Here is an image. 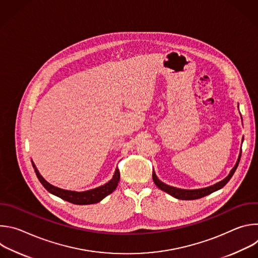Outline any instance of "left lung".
<instances>
[{"label":"left lung","instance_id":"obj_1","mask_svg":"<svg viewBox=\"0 0 258 258\" xmlns=\"http://www.w3.org/2000/svg\"><path fill=\"white\" fill-rule=\"evenodd\" d=\"M243 142V140H242ZM241 153L239 154V158L236 162V165L232 168V170L230 171L229 175L224 178L223 180H220L218 182H216L215 185L213 186H210V187H207V188H202V189H197V190H183V189H178V188H174V187H171V186H168L166 185V183L162 182L161 180L158 179V177L156 176L154 170L152 172V177H153V180H154V183L155 185L162 191L166 192L167 194L171 195L172 197L176 198V199H180V200H195V199H199V198H202L206 195H209L219 189H222L223 187H225V185H227V182L231 179V177L233 176V174L235 173L237 167H238V164L240 162V159H241Z\"/></svg>","mask_w":258,"mask_h":258}]
</instances>
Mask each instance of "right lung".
Instances as JSON below:
<instances>
[{
  "instance_id": "obj_1",
  "label": "right lung",
  "mask_w": 258,
  "mask_h": 258,
  "mask_svg": "<svg viewBox=\"0 0 258 258\" xmlns=\"http://www.w3.org/2000/svg\"><path fill=\"white\" fill-rule=\"evenodd\" d=\"M33 169L35 171L36 176H38L39 180L41 181L42 185L45 187L47 191L52 193L53 195L68 201L73 204H78V205H87V204H94L99 201H101L103 198H105L107 195L111 194L117 187L118 181L120 178V172L119 169L116 168L113 177L110 179L105 185L98 187L96 189H92L89 191H84V192H76V191H67L63 190L60 188H57L55 186H52L51 183H49L39 172V170L36 169L34 163L31 161Z\"/></svg>"
}]
</instances>
